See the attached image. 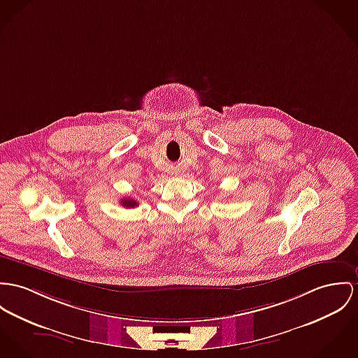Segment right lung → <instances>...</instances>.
Masks as SVG:
<instances>
[{
	"label": "right lung",
	"instance_id": "1",
	"mask_svg": "<svg viewBox=\"0 0 358 358\" xmlns=\"http://www.w3.org/2000/svg\"><path fill=\"white\" fill-rule=\"evenodd\" d=\"M121 204L122 207H128V208H134L138 206V201L135 199H131V197H125L121 200Z\"/></svg>",
	"mask_w": 358,
	"mask_h": 358
}]
</instances>
